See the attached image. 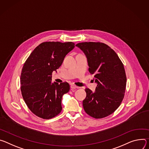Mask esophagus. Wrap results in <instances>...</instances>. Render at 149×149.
<instances>
[{
	"mask_svg": "<svg viewBox=\"0 0 149 149\" xmlns=\"http://www.w3.org/2000/svg\"><path fill=\"white\" fill-rule=\"evenodd\" d=\"M70 88H71L72 89H76V88H79V87L76 86L74 85H71Z\"/></svg>",
	"mask_w": 149,
	"mask_h": 149,
	"instance_id": "34e87169",
	"label": "esophagus"
}]
</instances>
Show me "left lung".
Masks as SVG:
<instances>
[{
  "mask_svg": "<svg viewBox=\"0 0 149 149\" xmlns=\"http://www.w3.org/2000/svg\"><path fill=\"white\" fill-rule=\"evenodd\" d=\"M76 46L85 54L89 72L95 74L97 84L94 92L85 89L84 110L95 118L106 117L119 107L124 98L127 81L124 65L117 53L105 44L85 42Z\"/></svg>",
  "mask_w": 149,
  "mask_h": 149,
  "instance_id": "obj_1",
  "label": "left lung"
}]
</instances>
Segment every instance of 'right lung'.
I'll return each mask as SVG.
<instances>
[{"label": "right lung", "mask_w": 149, "mask_h": 149, "mask_svg": "<svg viewBox=\"0 0 149 149\" xmlns=\"http://www.w3.org/2000/svg\"><path fill=\"white\" fill-rule=\"evenodd\" d=\"M74 48L72 42H44L37 46L24 64L21 90L31 111L43 119H51L62 110L61 99L70 90L68 82H52L64 57Z\"/></svg>", "instance_id": "obj_1"}]
</instances>
